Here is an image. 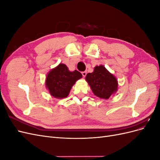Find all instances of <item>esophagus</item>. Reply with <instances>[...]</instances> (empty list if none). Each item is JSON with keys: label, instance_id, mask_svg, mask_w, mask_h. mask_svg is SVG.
I'll return each mask as SVG.
<instances>
[{"label": "esophagus", "instance_id": "esophagus-1", "mask_svg": "<svg viewBox=\"0 0 160 160\" xmlns=\"http://www.w3.org/2000/svg\"><path fill=\"white\" fill-rule=\"evenodd\" d=\"M86 75H87V72L86 71H83V72H82V75H83V77H85L86 76Z\"/></svg>", "mask_w": 160, "mask_h": 160}]
</instances>
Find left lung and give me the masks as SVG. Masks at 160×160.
<instances>
[{"label": "left lung", "instance_id": "8db88e82", "mask_svg": "<svg viewBox=\"0 0 160 160\" xmlns=\"http://www.w3.org/2000/svg\"><path fill=\"white\" fill-rule=\"evenodd\" d=\"M85 80L93 94L101 99H108L118 89V79L102 65L95 66L93 72L87 74Z\"/></svg>", "mask_w": 160, "mask_h": 160}]
</instances>
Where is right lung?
Wrapping results in <instances>:
<instances>
[{
  "mask_svg": "<svg viewBox=\"0 0 160 160\" xmlns=\"http://www.w3.org/2000/svg\"><path fill=\"white\" fill-rule=\"evenodd\" d=\"M81 78L80 72L70 71L66 65L60 63L47 73L45 86L53 98L62 99L69 95L72 87Z\"/></svg>",
  "mask_w": 160,
  "mask_h": 160,
  "instance_id": "right-lung-1",
  "label": "right lung"
}]
</instances>
